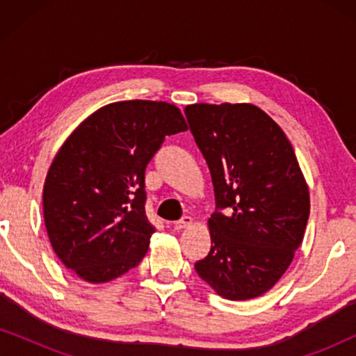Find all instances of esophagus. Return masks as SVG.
Listing matches in <instances>:
<instances>
[{"instance_id":"obj_1","label":"esophagus","mask_w":356,"mask_h":356,"mask_svg":"<svg viewBox=\"0 0 356 356\" xmlns=\"http://www.w3.org/2000/svg\"><path fill=\"white\" fill-rule=\"evenodd\" d=\"M193 225V218L189 216H184L183 218H179L178 222L173 223L175 230H181V228H186V227H191Z\"/></svg>"}]
</instances>
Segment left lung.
I'll return each instance as SVG.
<instances>
[{
	"label": "left lung",
	"mask_w": 356,
	"mask_h": 356,
	"mask_svg": "<svg viewBox=\"0 0 356 356\" xmlns=\"http://www.w3.org/2000/svg\"><path fill=\"white\" fill-rule=\"evenodd\" d=\"M184 115L217 206L207 222L211 251L194 269L222 298H257L289 269L308 223L309 191L293 147L252 104H194Z\"/></svg>",
	"instance_id": "obj_1"
}]
</instances>
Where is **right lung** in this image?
I'll list each match as a JSON object with an SVG mask.
<instances>
[{
  "label": "right lung",
  "instance_id": "obj_1",
  "mask_svg": "<svg viewBox=\"0 0 356 356\" xmlns=\"http://www.w3.org/2000/svg\"><path fill=\"white\" fill-rule=\"evenodd\" d=\"M167 102H115L65 140L43 184V218L53 251L90 284L143 261L155 232L145 216V167L165 136L186 131Z\"/></svg>",
  "mask_w": 356,
  "mask_h": 356
}]
</instances>
